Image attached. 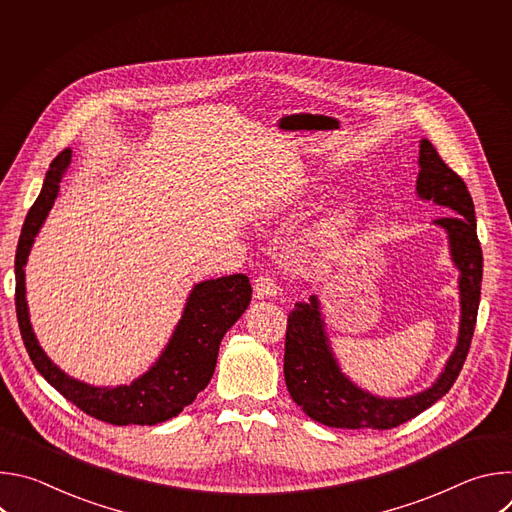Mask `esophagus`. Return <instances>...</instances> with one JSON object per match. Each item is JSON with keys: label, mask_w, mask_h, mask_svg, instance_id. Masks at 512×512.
<instances>
[{"label": "esophagus", "mask_w": 512, "mask_h": 512, "mask_svg": "<svg viewBox=\"0 0 512 512\" xmlns=\"http://www.w3.org/2000/svg\"><path fill=\"white\" fill-rule=\"evenodd\" d=\"M257 298H275L279 294V287L271 273H259L253 281Z\"/></svg>", "instance_id": "1"}]
</instances>
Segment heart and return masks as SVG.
Returning a JSON list of instances; mask_svg holds the SVG:
<instances>
[{
    "label": "heart",
    "instance_id": "b5f03b06",
    "mask_svg": "<svg viewBox=\"0 0 512 512\" xmlns=\"http://www.w3.org/2000/svg\"><path fill=\"white\" fill-rule=\"evenodd\" d=\"M362 216V204L358 202H348L344 208H340L328 223H324L320 227V231L316 233V247L322 251V253H332L336 251L344 239L356 229L358 221Z\"/></svg>",
    "mask_w": 512,
    "mask_h": 512
}]
</instances>
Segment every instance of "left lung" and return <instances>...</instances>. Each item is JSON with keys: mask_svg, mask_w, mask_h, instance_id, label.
I'll list each match as a JSON object with an SVG mask.
<instances>
[{"mask_svg": "<svg viewBox=\"0 0 512 512\" xmlns=\"http://www.w3.org/2000/svg\"><path fill=\"white\" fill-rule=\"evenodd\" d=\"M419 168L417 194L456 212L437 218L435 225L448 231L452 259L460 269L462 320L458 346L440 379L427 391L407 399L373 397L340 373L324 332L318 298L312 296L310 302H298L287 316L285 385L306 415L328 427L391 429L413 419L452 389L468 356L482 285V249L476 235L474 202L466 182L442 160L429 139H421Z\"/></svg>", "mask_w": 512, "mask_h": 512, "instance_id": "left-lung-1", "label": "left lung"}]
</instances>
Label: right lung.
I'll return each mask as SVG.
<instances>
[{"instance_id": "1", "label": "right lung", "mask_w": 512, "mask_h": 512, "mask_svg": "<svg viewBox=\"0 0 512 512\" xmlns=\"http://www.w3.org/2000/svg\"><path fill=\"white\" fill-rule=\"evenodd\" d=\"M70 150H62L50 164L44 186L32 204L16 249V314L24 346L36 371L72 405L111 425H156L176 417L210 383L218 346L227 330L243 316L251 302V283L243 273L198 283L186 302L176 332L154 367L131 385L91 387L64 375L40 348L26 304L24 265L48 210L60 188Z\"/></svg>"}]
</instances>
